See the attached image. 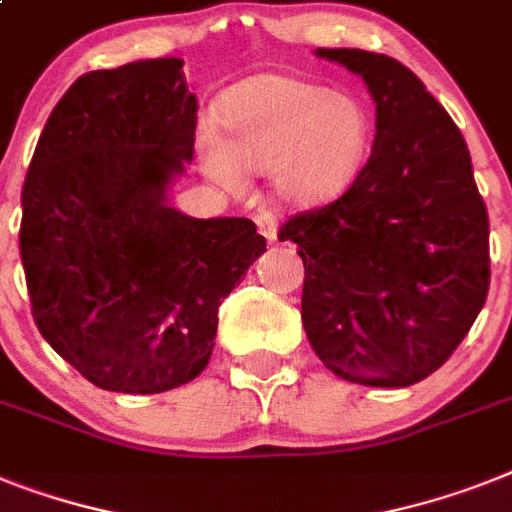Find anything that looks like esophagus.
Wrapping results in <instances>:
<instances>
[{
    "label": "esophagus",
    "mask_w": 512,
    "mask_h": 512,
    "mask_svg": "<svg viewBox=\"0 0 512 512\" xmlns=\"http://www.w3.org/2000/svg\"><path fill=\"white\" fill-rule=\"evenodd\" d=\"M256 225H259V232L264 235L269 243H274L277 240V219H274V214L269 209H261L259 214H256Z\"/></svg>",
    "instance_id": "1"
}]
</instances>
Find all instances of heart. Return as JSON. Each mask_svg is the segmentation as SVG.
I'll return each mask as SVG.
<instances>
[{
    "instance_id": "obj_1",
    "label": "heart",
    "mask_w": 512,
    "mask_h": 512,
    "mask_svg": "<svg viewBox=\"0 0 512 512\" xmlns=\"http://www.w3.org/2000/svg\"><path fill=\"white\" fill-rule=\"evenodd\" d=\"M222 138H198L206 175L240 188V170L272 172L277 196L293 206L335 198L361 172L371 120L361 101L295 75H261L232 88L219 109Z\"/></svg>"
}]
</instances>
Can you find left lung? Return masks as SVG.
Instances as JSON below:
<instances>
[{
  "label": "left lung",
  "instance_id": "left-lung-1",
  "mask_svg": "<svg viewBox=\"0 0 512 512\" xmlns=\"http://www.w3.org/2000/svg\"><path fill=\"white\" fill-rule=\"evenodd\" d=\"M377 101L369 162L340 198L280 227L303 259L301 319L337 377L408 387L437 371L489 293V217L453 117L398 59L316 49Z\"/></svg>",
  "mask_w": 512,
  "mask_h": 512
}]
</instances>
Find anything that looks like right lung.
Masks as SVG:
<instances>
[{"mask_svg": "<svg viewBox=\"0 0 512 512\" xmlns=\"http://www.w3.org/2000/svg\"><path fill=\"white\" fill-rule=\"evenodd\" d=\"M183 59L80 75L23 183L20 259L38 332L101 390L154 395L206 369L219 303L266 248L251 219H193L167 185L193 159Z\"/></svg>", "mask_w": 512, "mask_h": 512, "instance_id": "obj_1", "label": "right lung"}]
</instances>
